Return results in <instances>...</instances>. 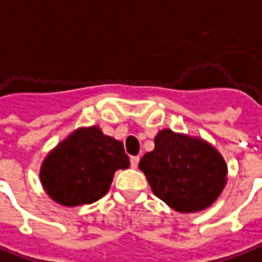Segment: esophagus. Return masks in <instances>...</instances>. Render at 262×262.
Returning <instances> with one entry per match:
<instances>
[{"label":"esophagus","mask_w":262,"mask_h":262,"mask_svg":"<svg viewBox=\"0 0 262 262\" xmlns=\"http://www.w3.org/2000/svg\"><path fill=\"white\" fill-rule=\"evenodd\" d=\"M138 165H139V156H132L130 158V166L133 169H136L138 168Z\"/></svg>","instance_id":"1"}]
</instances>
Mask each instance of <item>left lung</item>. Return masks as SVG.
Returning a JSON list of instances; mask_svg holds the SVG:
<instances>
[{"instance_id":"1","label":"left lung","mask_w":262,"mask_h":262,"mask_svg":"<svg viewBox=\"0 0 262 262\" xmlns=\"http://www.w3.org/2000/svg\"><path fill=\"white\" fill-rule=\"evenodd\" d=\"M139 169L154 193L176 212L204 211L218 199L228 166L222 155L198 136L162 129L155 136V149L143 155Z\"/></svg>"}]
</instances>
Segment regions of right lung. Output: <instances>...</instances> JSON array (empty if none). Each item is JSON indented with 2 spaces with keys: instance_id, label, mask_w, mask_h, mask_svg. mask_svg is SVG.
Returning a JSON list of instances; mask_svg holds the SVG:
<instances>
[{
  "instance_id": "obj_1",
  "label": "right lung",
  "mask_w": 262,
  "mask_h": 262,
  "mask_svg": "<svg viewBox=\"0 0 262 262\" xmlns=\"http://www.w3.org/2000/svg\"><path fill=\"white\" fill-rule=\"evenodd\" d=\"M130 166L123 143L99 126L77 127L50 150L40 166V182L50 198L67 208L99 201L115 172Z\"/></svg>"
}]
</instances>
